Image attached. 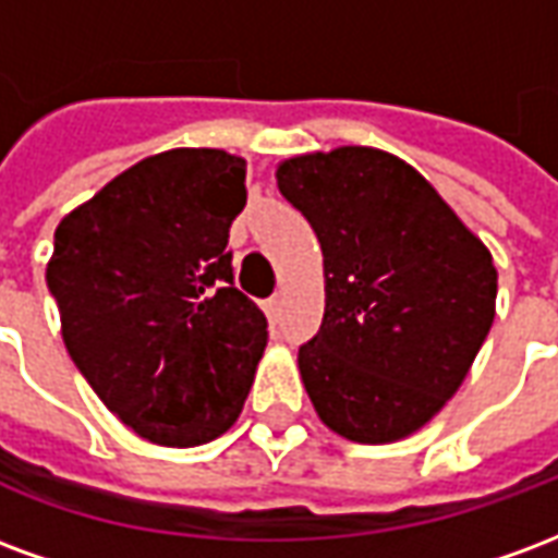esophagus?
<instances>
[{"instance_id":"1","label":"esophagus","mask_w":558,"mask_h":558,"mask_svg":"<svg viewBox=\"0 0 558 558\" xmlns=\"http://www.w3.org/2000/svg\"><path fill=\"white\" fill-rule=\"evenodd\" d=\"M266 314L271 323H278L280 316H283V295H271L266 302Z\"/></svg>"}]
</instances>
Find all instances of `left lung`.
Returning <instances> with one entry per match:
<instances>
[{"label": "left lung", "instance_id": "left-lung-1", "mask_svg": "<svg viewBox=\"0 0 558 558\" xmlns=\"http://www.w3.org/2000/svg\"><path fill=\"white\" fill-rule=\"evenodd\" d=\"M275 175L323 247L326 314L299 350L316 415L350 442L412 436L454 398L493 326L487 244L383 148L295 155Z\"/></svg>", "mask_w": 558, "mask_h": 558}]
</instances>
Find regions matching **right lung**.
<instances>
[{
  "mask_svg": "<svg viewBox=\"0 0 558 558\" xmlns=\"http://www.w3.org/2000/svg\"><path fill=\"white\" fill-rule=\"evenodd\" d=\"M247 163L223 148L143 158L59 220L47 287L62 340L125 427L191 448L239 418L268 323L232 287Z\"/></svg>",
  "mask_w": 558,
  "mask_h": 558,
  "instance_id": "1",
  "label": "right lung"
}]
</instances>
